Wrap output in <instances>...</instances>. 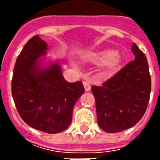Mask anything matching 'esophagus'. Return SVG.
I'll use <instances>...</instances> for the list:
<instances>
[{"instance_id": "obj_1", "label": "esophagus", "mask_w": 160, "mask_h": 160, "mask_svg": "<svg viewBox=\"0 0 160 160\" xmlns=\"http://www.w3.org/2000/svg\"><path fill=\"white\" fill-rule=\"evenodd\" d=\"M83 87L85 92H90L91 91V84L88 82H83Z\"/></svg>"}]
</instances>
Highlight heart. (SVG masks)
Returning <instances> with one entry per match:
<instances>
[{
    "label": "heart",
    "instance_id": "heart-1",
    "mask_svg": "<svg viewBox=\"0 0 160 160\" xmlns=\"http://www.w3.org/2000/svg\"><path fill=\"white\" fill-rule=\"evenodd\" d=\"M83 61L102 65L104 70L112 72L118 68L122 61L119 52L110 49H102L97 51H89L82 54Z\"/></svg>",
    "mask_w": 160,
    "mask_h": 160
}]
</instances>
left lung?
Returning a JSON list of instances; mask_svg holds the SVG:
<instances>
[{
    "label": "left lung",
    "mask_w": 160,
    "mask_h": 160,
    "mask_svg": "<svg viewBox=\"0 0 160 160\" xmlns=\"http://www.w3.org/2000/svg\"><path fill=\"white\" fill-rule=\"evenodd\" d=\"M134 60L102 86H92L98 125L107 132L132 127L143 117L150 100L151 82L144 53L132 45Z\"/></svg>",
    "instance_id": "8db88e82"
}]
</instances>
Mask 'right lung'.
Masks as SVG:
<instances>
[{
    "label": "right lung",
    "mask_w": 160,
    "mask_h": 160,
    "mask_svg": "<svg viewBox=\"0 0 160 160\" xmlns=\"http://www.w3.org/2000/svg\"><path fill=\"white\" fill-rule=\"evenodd\" d=\"M46 42L34 35L17 58L11 82L12 97L18 112L36 130L58 133L72 121L73 108L83 95L82 82L68 83L60 63L47 60Z\"/></svg>",
    "instance_id": "right-lung-1"
}]
</instances>
